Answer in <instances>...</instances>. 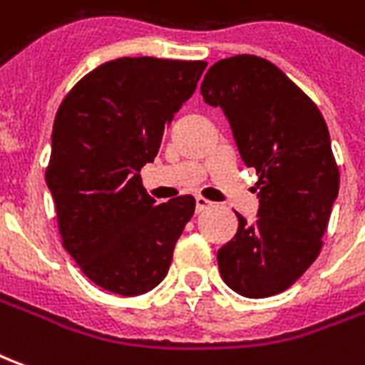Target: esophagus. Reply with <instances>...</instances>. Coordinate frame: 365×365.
Returning <instances> with one entry per match:
<instances>
[{
    "label": "esophagus",
    "instance_id": "1",
    "mask_svg": "<svg viewBox=\"0 0 365 365\" xmlns=\"http://www.w3.org/2000/svg\"><path fill=\"white\" fill-rule=\"evenodd\" d=\"M213 205L211 201H207L205 197H197L195 199V211L197 213H201V211H205V209H209V207Z\"/></svg>",
    "mask_w": 365,
    "mask_h": 365
}]
</instances>
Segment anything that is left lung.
<instances>
[{
	"label": "left lung",
	"mask_w": 365,
	"mask_h": 365,
	"mask_svg": "<svg viewBox=\"0 0 365 365\" xmlns=\"http://www.w3.org/2000/svg\"><path fill=\"white\" fill-rule=\"evenodd\" d=\"M201 96L221 107L240 158L260 175L258 217L250 225L237 213V235L217 252L219 272L238 295L282 293L317 260L338 197L329 127L279 68L252 54L213 64Z\"/></svg>",
	"instance_id": "8db88e82"
}]
</instances>
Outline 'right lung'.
Masks as SVG:
<instances>
[{"mask_svg": "<svg viewBox=\"0 0 365 365\" xmlns=\"http://www.w3.org/2000/svg\"><path fill=\"white\" fill-rule=\"evenodd\" d=\"M205 66L150 56L111 60L83 76L56 111L46 185L62 245L111 293L154 289L195 211L191 195L156 203L140 168L160 154L166 128Z\"/></svg>", "mask_w": 365, "mask_h": 365, "instance_id": "add662e5", "label": "right lung"}]
</instances>
